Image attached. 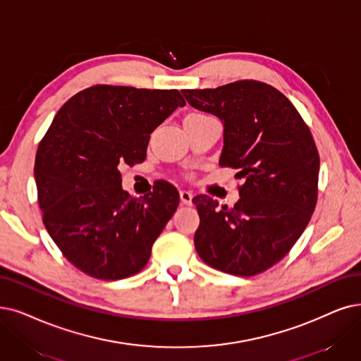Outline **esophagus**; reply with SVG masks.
Wrapping results in <instances>:
<instances>
[{"mask_svg": "<svg viewBox=\"0 0 361 361\" xmlns=\"http://www.w3.org/2000/svg\"><path fill=\"white\" fill-rule=\"evenodd\" d=\"M180 201L183 204H186V206H191L192 204V197H194V194L191 192V191H188V190H180Z\"/></svg>", "mask_w": 361, "mask_h": 361, "instance_id": "34e87169", "label": "esophagus"}]
</instances>
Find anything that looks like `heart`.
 Instances as JSON below:
<instances>
[{"label": "heart", "instance_id": "b5f03b06", "mask_svg": "<svg viewBox=\"0 0 361 361\" xmlns=\"http://www.w3.org/2000/svg\"><path fill=\"white\" fill-rule=\"evenodd\" d=\"M188 117H206L204 114H191V115H188Z\"/></svg>", "mask_w": 361, "mask_h": 361}]
</instances>
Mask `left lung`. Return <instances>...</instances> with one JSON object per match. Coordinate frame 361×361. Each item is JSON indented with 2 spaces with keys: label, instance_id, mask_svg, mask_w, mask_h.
Listing matches in <instances>:
<instances>
[{
  "label": "left lung",
  "instance_id": "8db88e82",
  "mask_svg": "<svg viewBox=\"0 0 361 361\" xmlns=\"http://www.w3.org/2000/svg\"><path fill=\"white\" fill-rule=\"evenodd\" d=\"M224 121L219 164L237 170L234 207L200 194L194 244L203 262L240 277L269 269L307 228L319 194L320 157L310 127L281 92L256 80L182 90Z\"/></svg>",
  "mask_w": 361,
  "mask_h": 361
}]
</instances>
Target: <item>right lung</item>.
I'll use <instances>...</instances> for the list:
<instances>
[{"mask_svg": "<svg viewBox=\"0 0 361 361\" xmlns=\"http://www.w3.org/2000/svg\"><path fill=\"white\" fill-rule=\"evenodd\" d=\"M185 105L178 90L96 84L54 115L35 157L38 204L56 246L87 276L121 280L148 264L179 192L157 180L133 198L120 166L145 160L151 133Z\"/></svg>", "mask_w": 361, "mask_h": 361, "instance_id": "right-lung-1", "label": "right lung"}]
</instances>
